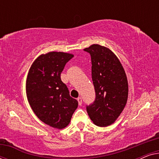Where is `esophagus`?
<instances>
[{"mask_svg":"<svg viewBox=\"0 0 159 159\" xmlns=\"http://www.w3.org/2000/svg\"><path fill=\"white\" fill-rule=\"evenodd\" d=\"M77 101H78V103H79V105L80 106H81L82 105V98L81 97H79L77 98Z\"/></svg>","mask_w":159,"mask_h":159,"instance_id":"1","label":"esophagus"}]
</instances>
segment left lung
<instances>
[{
  "instance_id": "1",
  "label": "left lung",
  "mask_w": 159,
  "mask_h": 159,
  "mask_svg": "<svg viewBox=\"0 0 159 159\" xmlns=\"http://www.w3.org/2000/svg\"><path fill=\"white\" fill-rule=\"evenodd\" d=\"M91 56L95 100L87 106L91 120L98 127L114 123L127 104L128 82L117 56L105 46L93 44L84 49Z\"/></svg>"
}]
</instances>
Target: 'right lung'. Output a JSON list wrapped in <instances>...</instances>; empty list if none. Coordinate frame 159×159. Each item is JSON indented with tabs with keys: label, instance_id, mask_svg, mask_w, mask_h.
<instances>
[{
	"label": "right lung",
	"instance_id": "1",
	"mask_svg": "<svg viewBox=\"0 0 159 159\" xmlns=\"http://www.w3.org/2000/svg\"><path fill=\"white\" fill-rule=\"evenodd\" d=\"M74 55L52 51L41 54L28 72L26 93L32 111L43 122L61 129L70 123L78 102L69 95L61 73Z\"/></svg>",
	"mask_w": 159,
	"mask_h": 159
}]
</instances>
